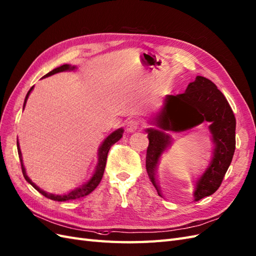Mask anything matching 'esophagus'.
<instances>
[{
    "instance_id": "esophagus-1",
    "label": "esophagus",
    "mask_w": 256,
    "mask_h": 256,
    "mask_svg": "<svg viewBox=\"0 0 256 256\" xmlns=\"http://www.w3.org/2000/svg\"><path fill=\"white\" fill-rule=\"evenodd\" d=\"M138 128H140V121L137 120H130L126 124V130L130 133L132 132H135V130H137Z\"/></svg>"
}]
</instances>
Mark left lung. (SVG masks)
Returning <instances> with one entry per match:
<instances>
[{
  "label": "left lung",
  "mask_w": 256,
  "mask_h": 256,
  "mask_svg": "<svg viewBox=\"0 0 256 256\" xmlns=\"http://www.w3.org/2000/svg\"><path fill=\"white\" fill-rule=\"evenodd\" d=\"M202 122H209L212 150L205 168L195 182L194 202L214 194L228 172L236 147V119L228 100L211 80L196 76L184 93L167 96L163 107L151 123L156 128L146 130L149 146L146 168L152 184L160 194L158 166L174 138L170 133L191 130Z\"/></svg>",
  "instance_id": "1"
}]
</instances>
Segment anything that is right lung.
I'll list each match as a JSON object with an SVG mask.
<instances>
[{
	"mask_svg": "<svg viewBox=\"0 0 256 256\" xmlns=\"http://www.w3.org/2000/svg\"><path fill=\"white\" fill-rule=\"evenodd\" d=\"M76 68H77L75 66V65L63 64V65H61V66L56 68L52 70L51 72H49L48 74H46L42 78H47L49 76H52V75L56 74V72L75 70ZM33 89H34V86L26 93V98H24V109L26 107V100L28 98V96H30V93L32 92ZM123 132H124V130L122 128H120L118 130H114L112 133L109 134L105 138L104 142H102L100 146V148L98 150V163H96V168H94V170L91 172L90 176H88L84 179L76 182V184H72L70 188L64 190L62 193H50V192L44 191V190L38 188L30 178H28V176L26 174V167L24 165V160H22V154H21L19 142L17 140L18 154H19V158H20V163H21V168H22L24 177L28 182V184H30L35 190H38V191L40 194H42L44 196L47 197V198H50V200H56V202H66V200H77V198H80V197H84V196L89 195L92 191H94V190H96V188L98 186V184L100 182L102 178H103L105 166H106L108 151H109V149H110V147H112L114 144H116V142L121 140V137L123 135Z\"/></svg>",
	"mask_w": 256,
	"mask_h": 256,
	"instance_id": "add662e5",
	"label": "right lung"
}]
</instances>
